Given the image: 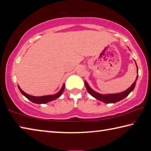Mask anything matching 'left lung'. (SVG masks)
<instances>
[{
	"label": "left lung",
	"instance_id": "8db88e82",
	"mask_svg": "<svg viewBox=\"0 0 151 151\" xmlns=\"http://www.w3.org/2000/svg\"><path fill=\"white\" fill-rule=\"evenodd\" d=\"M135 63L136 65V68H137V73H138V66H137V64H136V61H135ZM138 76L137 75V76H136V80L134 81V82L131 85V86L128 88H127L126 90H125V91H124V92H119V93H115V94H100V93H99V92H95L94 90H92L91 88L90 87L88 83H87V82L86 80L84 81V83H85V86H86V88L87 91L88 92V93L90 95H92L93 97H94L96 99L99 100V101H100L103 102V103H106V104L115 103H117V102H119L126 98V96H128L129 94L131 92L133 91L134 88H135L136 81H137V80H138Z\"/></svg>",
	"mask_w": 151,
	"mask_h": 151
}]
</instances>
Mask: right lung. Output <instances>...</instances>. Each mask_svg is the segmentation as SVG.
Wrapping results in <instances>:
<instances>
[{
	"mask_svg": "<svg viewBox=\"0 0 151 151\" xmlns=\"http://www.w3.org/2000/svg\"><path fill=\"white\" fill-rule=\"evenodd\" d=\"M65 84L63 83V85L61 90H60L56 94L46 95V96H32V95H29L28 94L25 93V92H24L22 89H21V88L19 87V85H18V88H19L21 93L26 97L27 99L29 100L30 101H32V103H36V104H45V103H48V102L52 101H54V100H56L57 99L59 98V97L61 96V94L63 93L64 90H65Z\"/></svg>",
	"mask_w": 151,
	"mask_h": 151,
	"instance_id": "obj_1",
	"label": "right lung"
}]
</instances>
